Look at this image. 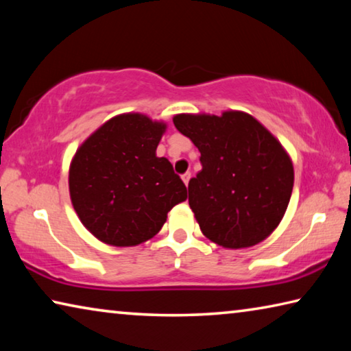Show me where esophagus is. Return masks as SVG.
<instances>
[{"mask_svg": "<svg viewBox=\"0 0 351 351\" xmlns=\"http://www.w3.org/2000/svg\"><path fill=\"white\" fill-rule=\"evenodd\" d=\"M181 178H182L184 184H186V186H189V181H190V178H192V173H190V171H187V173H184Z\"/></svg>", "mask_w": 351, "mask_h": 351, "instance_id": "esophagus-1", "label": "esophagus"}]
</instances>
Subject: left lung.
Here are the masks:
<instances>
[{
    "mask_svg": "<svg viewBox=\"0 0 351 351\" xmlns=\"http://www.w3.org/2000/svg\"><path fill=\"white\" fill-rule=\"evenodd\" d=\"M203 169L189 181V206L210 241L251 247L272 234L287 212L294 169L280 142L251 114H176Z\"/></svg>",
    "mask_w": 351,
    "mask_h": 351,
    "instance_id": "obj_1",
    "label": "left lung"
}]
</instances>
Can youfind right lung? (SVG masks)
Wrapping results in <instances>:
<instances>
[{
	"label": "right lung",
	"instance_id": "obj_1",
	"mask_svg": "<svg viewBox=\"0 0 351 351\" xmlns=\"http://www.w3.org/2000/svg\"><path fill=\"white\" fill-rule=\"evenodd\" d=\"M164 122L139 112L119 114L75 152L69 195L82 224L106 245H141L156 235L187 189L156 148Z\"/></svg>",
	"mask_w": 351,
	"mask_h": 351
}]
</instances>
